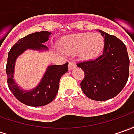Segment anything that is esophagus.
I'll list each match as a JSON object with an SVG mask.
<instances>
[{"mask_svg":"<svg viewBox=\"0 0 134 134\" xmlns=\"http://www.w3.org/2000/svg\"><path fill=\"white\" fill-rule=\"evenodd\" d=\"M75 67H76V64H75V63L70 62L69 64V71H71V70L74 69Z\"/></svg>","mask_w":134,"mask_h":134,"instance_id":"obj_1","label":"esophagus"}]
</instances>
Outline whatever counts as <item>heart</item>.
<instances>
[{
    "instance_id": "heart-1",
    "label": "heart",
    "mask_w": 134,
    "mask_h": 134,
    "mask_svg": "<svg viewBox=\"0 0 134 134\" xmlns=\"http://www.w3.org/2000/svg\"><path fill=\"white\" fill-rule=\"evenodd\" d=\"M104 46V38L99 34H78L65 37L62 42V49L69 54L78 53L81 59L96 58Z\"/></svg>"
}]
</instances>
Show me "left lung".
Here are the masks:
<instances>
[{"mask_svg":"<svg viewBox=\"0 0 134 134\" xmlns=\"http://www.w3.org/2000/svg\"><path fill=\"white\" fill-rule=\"evenodd\" d=\"M98 30L104 38L103 54L77 65L85 73L80 83L83 93L92 100L104 101L114 98L125 86L130 60L126 46L120 39Z\"/></svg>","mask_w":134,"mask_h":134,"instance_id":"obj_1","label":"left lung"}]
</instances>
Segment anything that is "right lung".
<instances>
[{"instance_id":"obj_1","label":"right lung","mask_w":134,"mask_h":134,"mask_svg":"<svg viewBox=\"0 0 134 134\" xmlns=\"http://www.w3.org/2000/svg\"><path fill=\"white\" fill-rule=\"evenodd\" d=\"M51 34L48 31L29 34L19 39L9 51L7 63L8 86L13 95L26 105L41 107L51 103L58 92L61 77L68 71V63L61 65H48L39 84L30 90H22L15 81L14 74L17 58L27 50L47 51L48 48L44 43L48 41Z\"/></svg>"}]
</instances>
